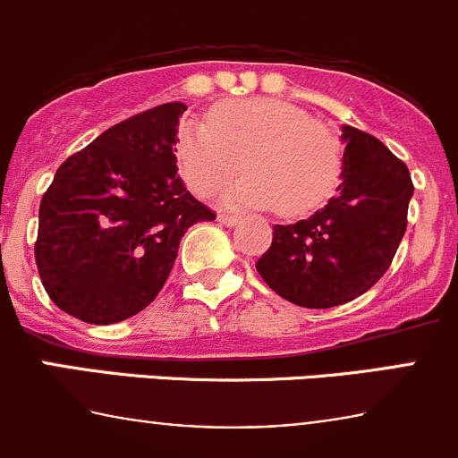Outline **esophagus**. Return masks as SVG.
Returning a JSON list of instances; mask_svg holds the SVG:
<instances>
[{"instance_id":"1","label":"esophagus","mask_w":458,"mask_h":458,"mask_svg":"<svg viewBox=\"0 0 458 458\" xmlns=\"http://www.w3.org/2000/svg\"><path fill=\"white\" fill-rule=\"evenodd\" d=\"M216 219H219V224L228 225V228H233V225H237L239 221H242L237 215H219Z\"/></svg>"}]
</instances>
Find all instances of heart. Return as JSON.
<instances>
[{"label": "heart", "instance_id": "obj_1", "mask_svg": "<svg viewBox=\"0 0 458 458\" xmlns=\"http://www.w3.org/2000/svg\"><path fill=\"white\" fill-rule=\"evenodd\" d=\"M179 173L197 197H208L246 170L224 203L306 215L339 186L344 146L306 110L279 99H239L215 106L206 126L186 123L174 140Z\"/></svg>", "mask_w": 458, "mask_h": 458}]
</instances>
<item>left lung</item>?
<instances>
[{
    "label": "left lung",
    "mask_w": 458,
    "mask_h": 458,
    "mask_svg": "<svg viewBox=\"0 0 458 458\" xmlns=\"http://www.w3.org/2000/svg\"><path fill=\"white\" fill-rule=\"evenodd\" d=\"M344 173L336 195L312 216L272 228L257 261L261 279L285 301L335 308L370 290L390 267L408 225L412 179L386 143L341 126Z\"/></svg>",
    "instance_id": "obj_1"
}]
</instances>
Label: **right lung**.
Listing matches in <instances>:
<instances>
[{"instance_id": "right-lung-1", "label": "right lung", "mask_w": 458, "mask_h": 458, "mask_svg": "<svg viewBox=\"0 0 458 458\" xmlns=\"http://www.w3.org/2000/svg\"><path fill=\"white\" fill-rule=\"evenodd\" d=\"M188 106L170 101L68 157L41 197L35 259L59 310L108 326L159 294L191 225L215 215L186 191L174 140Z\"/></svg>"}]
</instances>
